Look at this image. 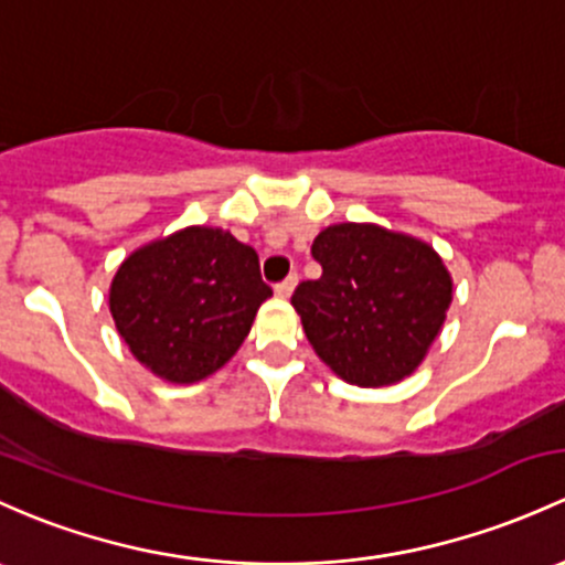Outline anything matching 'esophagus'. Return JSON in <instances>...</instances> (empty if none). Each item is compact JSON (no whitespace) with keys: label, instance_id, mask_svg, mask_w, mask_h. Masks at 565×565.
I'll list each match as a JSON object with an SVG mask.
<instances>
[{"label":"esophagus","instance_id":"esophagus-1","mask_svg":"<svg viewBox=\"0 0 565 565\" xmlns=\"http://www.w3.org/2000/svg\"><path fill=\"white\" fill-rule=\"evenodd\" d=\"M295 287H298V273H289L281 284H276V295L278 298H289L295 292Z\"/></svg>","mask_w":565,"mask_h":565}]
</instances>
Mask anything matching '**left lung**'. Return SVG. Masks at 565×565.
Wrapping results in <instances>:
<instances>
[{
	"mask_svg": "<svg viewBox=\"0 0 565 565\" xmlns=\"http://www.w3.org/2000/svg\"><path fill=\"white\" fill-rule=\"evenodd\" d=\"M317 281L292 295L313 352L358 387L417 371L441 332L452 276L433 246L379 224H332L313 237Z\"/></svg>",
	"mask_w": 565,
	"mask_h": 565,
	"instance_id": "left-lung-1",
	"label": "left lung"
}]
</instances>
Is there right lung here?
<instances>
[{
    "mask_svg": "<svg viewBox=\"0 0 565 565\" xmlns=\"http://www.w3.org/2000/svg\"><path fill=\"white\" fill-rule=\"evenodd\" d=\"M270 295L252 246L218 227H186L124 259L110 284V313L148 371L194 384L241 349Z\"/></svg>",
    "mask_w": 565,
    "mask_h": 565,
    "instance_id": "add662e5",
    "label": "right lung"
}]
</instances>
